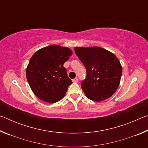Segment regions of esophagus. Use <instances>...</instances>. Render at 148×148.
I'll list each match as a JSON object with an SVG mask.
<instances>
[{
	"label": "esophagus",
	"mask_w": 148,
	"mask_h": 148,
	"mask_svg": "<svg viewBox=\"0 0 148 148\" xmlns=\"http://www.w3.org/2000/svg\"><path fill=\"white\" fill-rule=\"evenodd\" d=\"M72 82H74V83H77V82H78V79L77 78H74L72 79Z\"/></svg>",
	"instance_id": "esophagus-1"
}]
</instances>
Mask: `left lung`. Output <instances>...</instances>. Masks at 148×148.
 I'll return each instance as SVG.
<instances>
[{
  "mask_svg": "<svg viewBox=\"0 0 148 148\" xmlns=\"http://www.w3.org/2000/svg\"><path fill=\"white\" fill-rule=\"evenodd\" d=\"M86 69V77L81 87L91 101L101 102L110 98L119 87L122 66L114 53L100 47L74 48Z\"/></svg>",
  "mask_w": 148,
  "mask_h": 148,
  "instance_id": "left-lung-1",
  "label": "left lung"
}]
</instances>
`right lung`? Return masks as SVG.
I'll return each mask as SVG.
<instances>
[{
    "mask_svg": "<svg viewBox=\"0 0 148 148\" xmlns=\"http://www.w3.org/2000/svg\"><path fill=\"white\" fill-rule=\"evenodd\" d=\"M72 55L69 47L51 45L38 50L32 56L26 76L32 92L38 98L55 103L64 97L72 82L63 64Z\"/></svg>",
    "mask_w": 148,
    "mask_h": 148,
    "instance_id": "right-lung-1",
    "label": "right lung"
}]
</instances>
